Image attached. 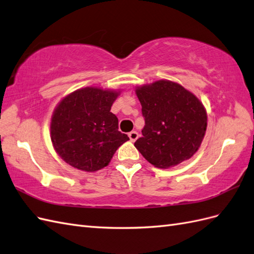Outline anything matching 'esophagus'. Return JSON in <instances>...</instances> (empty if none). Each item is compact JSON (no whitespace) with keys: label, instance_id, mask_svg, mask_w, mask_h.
Instances as JSON below:
<instances>
[{"label":"esophagus","instance_id":"obj_1","mask_svg":"<svg viewBox=\"0 0 254 254\" xmlns=\"http://www.w3.org/2000/svg\"><path fill=\"white\" fill-rule=\"evenodd\" d=\"M128 136H129L130 141H131V142H134V141L137 139V137H139V133H137L136 131H131V132H129Z\"/></svg>","mask_w":254,"mask_h":254}]
</instances>
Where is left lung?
Here are the masks:
<instances>
[{"label": "left lung", "instance_id": "obj_1", "mask_svg": "<svg viewBox=\"0 0 254 254\" xmlns=\"http://www.w3.org/2000/svg\"><path fill=\"white\" fill-rule=\"evenodd\" d=\"M145 126L136 149L158 168H170L193 157L207 126L203 104L190 91L172 80L161 79L135 88Z\"/></svg>", "mask_w": 254, "mask_h": 254}]
</instances>
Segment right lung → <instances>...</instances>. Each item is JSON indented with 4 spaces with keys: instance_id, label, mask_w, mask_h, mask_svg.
<instances>
[{
    "instance_id": "add662e5",
    "label": "right lung",
    "mask_w": 254,
    "mask_h": 254,
    "mask_svg": "<svg viewBox=\"0 0 254 254\" xmlns=\"http://www.w3.org/2000/svg\"><path fill=\"white\" fill-rule=\"evenodd\" d=\"M121 92L86 87L58 103L51 119V140L65 163L88 173L99 171L129 140L119 131V120L110 111Z\"/></svg>"
}]
</instances>
